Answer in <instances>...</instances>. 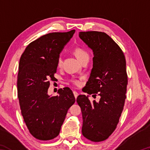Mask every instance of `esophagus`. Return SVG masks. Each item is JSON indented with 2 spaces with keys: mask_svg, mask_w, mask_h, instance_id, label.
Segmentation results:
<instances>
[{
  "mask_svg": "<svg viewBox=\"0 0 150 150\" xmlns=\"http://www.w3.org/2000/svg\"><path fill=\"white\" fill-rule=\"evenodd\" d=\"M73 95H74L75 98H77V97H78V95H79V93H77V92H76V91H73Z\"/></svg>",
  "mask_w": 150,
  "mask_h": 150,
  "instance_id": "obj_1",
  "label": "esophagus"
}]
</instances>
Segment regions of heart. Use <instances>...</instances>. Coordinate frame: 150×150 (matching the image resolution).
<instances>
[{"label": "heart", "mask_w": 150, "mask_h": 150, "mask_svg": "<svg viewBox=\"0 0 150 150\" xmlns=\"http://www.w3.org/2000/svg\"><path fill=\"white\" fill-rule=\"evenodd\" d=\"M73 54L75 56L77 57V59L81 62L82 60L84 59L86 57H89L88 53L86 52V51H85L84 49L81 48V47H76V48L73 50ZM62 60L61 58H59L58 60H57V66L58 67H60L62 66ZM72 83L76 86H80L81 84V79H72L71 80Z\"/></svg>", "instance_id": "b5f03b06"}]
</instances>
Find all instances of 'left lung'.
Instances as JSON below:
<instances>
[{
  "label": "left lung",
  "instance_id": "left-lung-1",
  "mask_svg": "<svg viewBox=\"0 0 150 150\" xmlns=\"http://www.w3.org/2000/svg\"><path fill=\"white\" fill-rule=\"evenodd\" d=\"M79 37L94 55L84 92L100 96L98 103H91L85 95L77 98L83 119L82 133L91 141L100 142L115 131L122 112L128 84L126 59L120 47L106 33L81 31Z\"/></svg>",
  "mask_w": 150,
  "mask_h": 150
}]
</instances>
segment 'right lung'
<instances>
[{"label":"right lung","mask_w":150,"mask_h":150,"mask_svg":"<svg viewBox=\"0 0 150 150\" xmlns=\"http://www.w3.org/2000/svg\"><path fill=\"white\" fill-rule=\"evenodd\" d=\"M75 32L44 35L29 44L19 61L17 92L21 113L30 133L40 141L59 135L68 110L75 102L68 87L59 89L57 96L47 93L60 53Z\"/></svg>","instance_id":"add662e5"}]
</instances>
